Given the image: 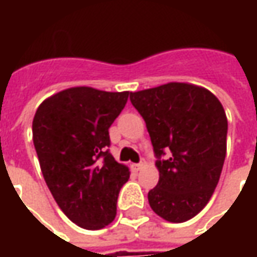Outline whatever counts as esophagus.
Masks as SVG:
<instances>
[{
  "instance_id": "1",
  "label": "esophagus",
  "mask_w": 257,
  "mask_h": 257,
  "mask_svg": "<svg viewBox=\"0 0 257 257\" xmlns=\"http://www.w3.org/2000/svg\"><path fill=\"white\" fill-rule=\"evenodd\" d=\"M144 166H146V162H142V163H139V164H133L132 167H133V170H136V172H140L142 169H143Z\"/></svg>"
}]
</instances>
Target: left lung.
Wrapping results in <instances>:
<instances>
[{
	"mask_svg": "<svg viewBox=\"0 0 257 257\" xmlns=\"http://www.w3.org/2000/svg\"><path fill=\"white\" fill-rule=\"evenodd\" d=\"M130 101L144 118L159 159L160 179L149 192L150 207L167 222L190 220L209 203L220 179L227 137L222 103L189 83L136 91Z\"/></svg>",
	"mask_w": 257,
	"mask_h": 257,
	"instance_id": "1",
	"label": "left lung"
}]
</instances>
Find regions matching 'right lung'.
Segmentation results:
<instances>
[{"mask_svg": "<svg viewBox=\"0 0 257 257\" xmlns=\"http://www.w3.org/2000/svg\"><path fill=\"white\" fill-rule=\"evenodd\" d=\"M128 94L71 87L35 111L33 142L45 183L65 216L87 230L113 222L118 192L130 177L105 149Z\"/></svg>", "mask_w": 257, "mask_h": 257, "instance_id": "right-lung-1", "label": "right lung"}]
</instances>
